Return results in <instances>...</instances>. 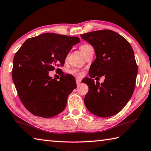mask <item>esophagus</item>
Instances as JSON below:
<instances>
[{"label": "esophagus", "instance_id": "esophagus-1", "mask_svg": "<svg viewBox=\"0 0 151 151\" xmlns=\"http://www.w3.org/2000/svg\"><path fill=\"white\" fill-rule=\"evenodd\" d=\"M76 84H77V85L80 84L81 83V79L80 78H76Z\"/></svg>", "mask_w": 151, "mask_h": 151}]
</instances>
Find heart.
Here are the masks:
<instances>
[{
  "instance_id": "1",
  "label": "heart",
  "mask_w": 151,
  "mask_h": 151,
  "mask_svg": "<svg viewBox=\"0 0 151 151\" xmlns=\"http://www.w3.org/2000/svg\"><path fill=\"white\" fill-rule=\"evenodd\" d=\"M92 47L90 45H87V44H84V45H82L81 47H80V50H81V51L82 52V53L83 54V55H84L86 53V52L88 50V49H90V48H91ZM71 74H73V75H81V73L79 72V71L78 70H76V69H73V70H70V72Z\"/></svg>"
}]
</instances>
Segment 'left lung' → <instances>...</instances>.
I'll return each instance as SVG.
<instances>
[{
  "label": "left lung",
  "instance_id": "8db88e82",
  "mask_svg": "<svg viewBox=\"0 0 151 151\" xmlns=\"http://www.w3.org/2000/svg\"><path fill=\"white\" fill-rule=\"evenodd\" d=\"M81 36L93 46L96 53L90 67V78L84 81L89 88L84 97L85 106L98 117L114 116L127 104L135 88L138 68L133 49L124 37L111 30L94 31ZM103 76L104 83L95 84L93 78Z\"/></svg>",
  "mask_w": 151,
  "mask_h": 151
}]
</instances>
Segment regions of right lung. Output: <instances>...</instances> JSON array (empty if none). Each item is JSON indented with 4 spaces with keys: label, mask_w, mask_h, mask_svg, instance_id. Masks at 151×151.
<instances>
[{
    "label": "right lung",
    "mask_w": 151,
    "mask_h": 151,
    "mask_svg": "<svg viewBox=\"0 0 151 151\" xmlns=\"http://www.w3.org/2000/svg\"><path fill=\"white\" fill-rule=\"evenodd\" d=\"M80 42L78 37L45 33L27 40L16 53L12 80L21 102L33 115L48 118L65 109L68 96L76 87L75 78L66 74L57 81L49 72H61L58 67Z\"/></svg>",
    "instance_id": "obj_1"
}]
</instances>
